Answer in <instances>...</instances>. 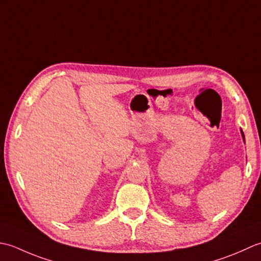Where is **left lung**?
I'll use <instances>...</instances> for the list:
<instances>
[{
	"label": "left lung",
	"instance_id": "obj_1",
	"mask_svg": "<svg viewBox=\"0 0 261 261\" xmlns=\"http://www.w3.org/2000/svg\"><path fill=\"white\" fill-rule=\"evenodd\" d=\"M241 134H242V137H243V141H244V134H243V132L241 130Z\"/></svg>",
	"mask_w": 261,
	"mask_h": 261
}]
</instances>
